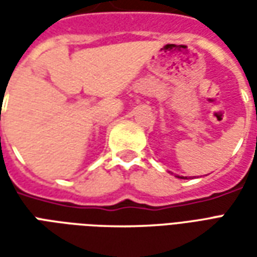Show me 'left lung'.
<instances>
[{
	"mask_svg": "<svg viewBox=\"0 0 257 257\" xmlns=\"http://www.w3.org/2000/svg\"><path fill=\"white\" fill-rule=\"evenodd\" d=\"M176 178H179V179H187V178H184V176H176Z\"/></svg>",
	"mask_w": 257,
	"mask_h": 257,
	"instance_id": "obj_1",
	"label": "left lung"
}]
</instances>
